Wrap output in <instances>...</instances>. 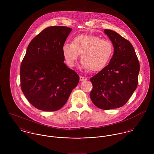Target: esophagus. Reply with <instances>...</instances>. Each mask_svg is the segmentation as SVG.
Returning <instances> with one entry per match:
<instances>
[{
	"instance_id": "1",
	"label": "esophagus",
	"mask_w": 154,
	"mask_h": 154,
	"mask_svg": "<svg viewBox=\"0 0 154 154\" xmlns=\"http://www.w3.org/2000/svg\"><path fill=\"white\" fill-rule=\"evenodd\" d=\"M79 79H80V81H84L87 80V78L86 77H84V76H81L79 77Z\"/></svg>"
}]
</instances>
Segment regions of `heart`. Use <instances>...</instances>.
<instances>
[{
    "instance_id": "b5f03b06",
    "label": "heart",
    "mask_w": 154,
    "mask_h": 154,
    "mask_svg": "<svg viewBox=\"0 0 154 154\" xmlns=\"http://www.w3.org/2000/svg\"><path fill=\"white\" fill-rule=\"evenodd\" d=\"M62 51L69 66H74L81 54L82 68L99 71L109 61L113 46L108 40L100 39L93 35L81 34L74 37L72 43L66 42L63 44Z\"/></svg>"
}]
</instances>
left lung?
I'll use <instances>...</instances> for the list:
<instances>
[{"label": "left lung", "mask_w": 154, "mask_h": 154, "mask_svg": "<svg viewBox=\"0 0 154 154\" xmlns=\"http://www.w3.org/2000/svg\"><path fill=\"white\" fill-rule=\"evenodd\" d=\"M114 47L110 63L90 78L92 89L90 98L103 110L124 106L137 88L139 62L132 44L116 32L104 29Z\"/></svg>", "instance_id": "left-lung-1"}]
</instances>
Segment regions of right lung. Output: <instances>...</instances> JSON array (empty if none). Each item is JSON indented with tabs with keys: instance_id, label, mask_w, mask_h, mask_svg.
Wrapping results in <instances>:
<instances>
[{
	"instance_id": "add662e5",
	"label": "right lung",
	"mask_w": 154,
	"mask_h": 154,
	"mask_svg": "<svg viewBox=\"0 0 154 154\" xmlns=\"http://www.w3.org/2000/svg\"><path fill=\"white\" fill-rule=\"evenodd\" d=\"M71 31L62 26L47 27L28 46L20 67L21 88L38 110H60L79 83V75L63 62L62 47Z\"/></svg>"
}]
</instances>
